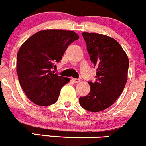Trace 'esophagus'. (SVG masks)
Here are the masks:
<instances>
[{
	"label": "esophagus",
	"mask_w": 146,
	"mask_h": 146,
	"mask_svg": "<svg viewBox=\"0 0 146 146\" xmlns=\"http://www.w3.org/2000/svg\"><path fill=\"white\" fill-rule=\"evenodd\" d=\"M72 80H73V83H78L80 81V80L78 78H72Z\"/></svg>",
	"instance_id": "1"
}]
</instances>
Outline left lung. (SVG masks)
<instances>
[{
  "label": "left lung",
  "instance_id": "left-lung-1",
  "mask_svg": "<svg viewBox=\"0 0 146 146\" xmlns=\"http://www.w3.org/2000/svg\"><path fill=\"white\" fill-rule=\"evenodd\" d=\"M90 61L97 68L96 80L88 82L90 93L79 98L82 107L99 112L113 104L127 82L129 60L118 41L103 34L83 32Z\"/></svg>",
  "mask_w": 146,
  "mask_h": 146
}]
</instances>
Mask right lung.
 <instances>
[{"mask_svg":"<svg viewBox=\"0 0 146 146\" xmlns=\"http://www.w3.org/2000/svg\"><path fill=\"white\" fill-rule=\"evenodd\" d=\"M79 36L71 31L43 30L25 40L17 54V73L21 88L35 104L47 106L57 101L69 78L52 71L69 45Z\"/></svg>","mask_w":146,"mask_h":146,"instance_id":"right-lung-1","label":"right lung"}]
</instances>
